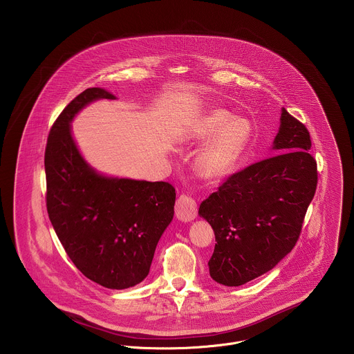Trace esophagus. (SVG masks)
Segmentation results:
<instances>
[{
  "instance_id": "1",
  "label": "esophagus",
  "mask_w": 354,
  "mask_h": 354,
  "mask_svg": "<svg viewBox=\"0 0 354 354\" xmlns=\"http://www.w3.org/2000/svg\"><path fill=\"white\" fill-rule=\"evenodd\" d=\"M176 216L181 221V222H191L196 218V203L187 196V195H181L180 199L176 203Z\"/></svg>"
}]
</instances>
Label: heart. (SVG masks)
I'll return each instance as SVG.
<instances>
[{
	"label": "heart",
	"instance_id": "1",
	"mask_svg": "<svg viewBox=\"0 0 354 354\" xmlns=\"http://www.w3.org/2000/svg\"><path fill=\"white\" fill-rule=\"evenodd\" d=\"M253 139L252 122L225 109H214L191 135L195 145L207 143L195 159V170L204 180H223L237 170Z\"/></svg>",
	"mask_w": 354,
	"mask_h": 354
}]
</instances>
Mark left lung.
<instances>
[{
  "label": "left lung",
  "instance_id": "left-lung-1",
  "mask_svg": "<svg viewBox=\"0 0 354 354\" xmlns=\"http://www.w3.org/2000/svg\"><path fill=\"white\" fill-rule=\"evenodd\" d=\"M275 155L230 176L199 207L215 233L211 278L240 286L272 270L296 245L317 184L305 125L281 110Z\"/></svg>",
  "mask_w": 354,
  "mask_h": 354
}]
</instances>
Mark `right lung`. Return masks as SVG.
<instances>
[{
  "mask_svg": "<svg viewBox=\"0 0 354 354\" xmlns=\"http://www.w3.org/2000/svg\"><path fill=\"white\" fill-rule=\"evenodd\" d=\"M117 100L93 87L71 102L51 127L45 152L46 205L73 264L107 289L132 288L149 275L155 248L174 215L169 183L100 173L82 155L72 121L90 103Z\"/></svg>",
  "mask_w": 354,
  "mask_h": 354,
  "instance_id": "obj_1",
  "label": "right lung"
}]
</instances>
